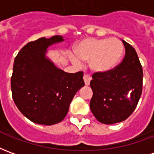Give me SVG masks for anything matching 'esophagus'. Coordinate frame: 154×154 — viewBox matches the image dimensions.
I'll list each match as a JSON object with an SVG mask.
<instances>
[{
    "label": "esophagus",
    "mask_w": 154,
    "mask_h": 154,
    "mask_svg": "<svg viewBox=\"0 0 154 154\" xmlns=\"http://www.w3.org/2000/svg\"><path fill=\"white\" fill-rule=\"evenodd\" d=\"M83 79L84 82H85V85L86 86H88L89 84H90V82L91 80V77L89 76V75H87V74H85L83 76Z\"/></svg>",
    "instance_id": "1"
}]
</instances>
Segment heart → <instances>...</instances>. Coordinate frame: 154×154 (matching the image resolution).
Wrapping results in <instances>:
<instances>
[{
    "label": "heart",
    "mask_w": 154,
    "mask_h": 154,
    "mask_svg": "<svg viewBox=\"0 0 154 154\" xmlns=\"http://www.w3.org/2000/svg\"><path fill=\"white\" fill-rule=\"evenodd\" d=\"M76 56L72 57L74 63L90 61L91 69L95 72H107L113 70L121 61L125 48L116 38H87L77 44Z\"/></svg>",
    "instance_id": "heart-1"
}]
</instances>
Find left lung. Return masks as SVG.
Segmentation results:
<instances>
[{
    "label": "left lung",
    "mask_w": 154,
    "mask_h": 154,
    "mask_svg": "<svg viewBox=\"0 0 154 154\" xmlns=\"http://www.w3.org/2000/svg\"><path fill=\"white\" fill-rule=\"evenodd\" d=\"M125 56L113 70L95 72L91 81L93 96L90 108L102 124L126 119L135 110L143 89V68L135 49L122 40Z\"/></svg>",
    "instance_id": "1"
}]
</instances>
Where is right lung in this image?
I'll list each match as a JSON object with an SVG mask.
<instances>
[{"label":"right lung","mask_w":154,"mask_h":154,"mask_svg":"<svg viewBox=\"0 0 154 154\" xmlns=\"http://www.w3.org/2000/svg\"><path fill=\"white\" fill-rule=\"evenodd\" d=\"M63 40L55 35L31 41L15 58L12 98L20 111L36 124L52 125L62 121L76 92L85 85L83 72H65L45 57L49 45Z\"/></svg>","instance_id":"right-lung-1"}]
</instances>
